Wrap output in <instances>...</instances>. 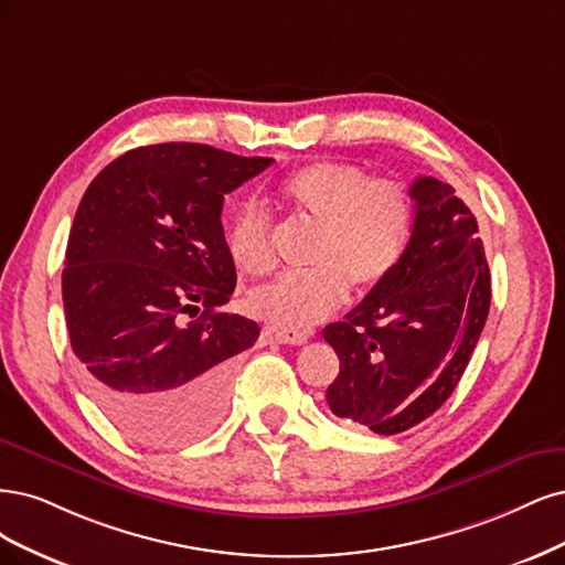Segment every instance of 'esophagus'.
Segmentation results:
<instances>
[{
    "instance_id": "esophagus-1",
    "label": "esophagus",
    "mask_w": 565,
    "mask_h": 565,
    "mask_svg": "<svg viewBox=\"0 0 565 565\" xmlns=\"http://www.w3.org/2000/svg\"><path fill=\"white\" fill-rule=\"evenodd\" d=\"M269 335L275 338L277 342H281V344H305L307 340H309V333L307 331H284V329H275V331H269Z\"/></svg>"
}]
</instances>
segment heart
<instances>
[{
	"label": "heart",
	"instance_id": "obj_1",
	"mask_svg": "<svg viewBox=\"0 0 565 565\" xmlns=\"http://www.w3.org/2000/svg\"><path fill=\"white\" fill-rule=\"evenodd\" d=\"M281 202L319 227L312 271L284 275L253 288L248 312L284 331H305L331 317L348 300L350 286L371 294L402 263L413 227V199L394 178H371L350 161L323 159L290 173L279 188ZM236 271L250 277L275 267L269 217L244 206L225 234Z\"/></svg>",
	"mask_w": 565,
	"mask_h": 565
}]
</instances>
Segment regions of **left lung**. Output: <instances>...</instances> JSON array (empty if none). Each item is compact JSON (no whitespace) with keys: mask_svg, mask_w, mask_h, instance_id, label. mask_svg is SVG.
<instances>
[{"mask_svg":"<svg viewBox=\"0 0 565 565\" xmlns=\"http://www.w3.org/2000/svg\"><path fill=\"white\" fill-rule=\"evenodd\" d=\"M413 230L387 281L323 329L340 359L326 390L350 425L402 434L458 387L490 309V269L477 217L448 183L415 178Z\"/></svg>","mask_w":565,"mask_h":565,"instance_id":"1","label":"left lung"}]
</instances>
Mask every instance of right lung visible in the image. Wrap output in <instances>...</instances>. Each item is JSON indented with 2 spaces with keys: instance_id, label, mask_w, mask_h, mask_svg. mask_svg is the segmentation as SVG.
<instances>
[{
  "instance_id": "1",
  "label": "right lung",
  "mask_w": 565,
  "mask_h": 565,
  "mask_svg": "<svg viewBox=\"0 0 565 565\" xmlns=\"http://www.w3.org/2000/svg\"><path fill=\"white\" fill-rule=\"evenodd\" d=\"M271 161L148 145L107 163L82 196L63 269L70 344L90 396L138 444H190L225 413L234 356L260 329L221 312L236 286L221 213Z\"/></svg>"
}]
</instances>
